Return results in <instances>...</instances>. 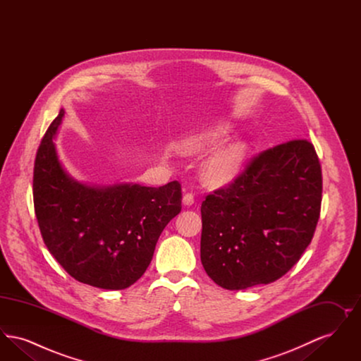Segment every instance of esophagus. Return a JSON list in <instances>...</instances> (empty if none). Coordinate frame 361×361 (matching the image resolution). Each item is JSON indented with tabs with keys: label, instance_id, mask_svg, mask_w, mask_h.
I'll use <instances>...</instances> for the list:
<instances>
[{
	"label": "esophagus",
	"instance_id": "obj_1",
	"mask_svg": "<svg viewBox=\"0 0 361 361\" xmlns=\"http://www.w3.org/2000/svg\"><path fill=\"white\" fill-rule=\"evenodd\" d=\"M183 203H184V206H192L195 203V195L190 193V192L185 193L183 196Z\"/></svg>",
	"mask_w": 361,
	"mask_h": 361
}]
</instances>
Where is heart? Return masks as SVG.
I'll return each mask as SVG.
<instances>
[{"mask_svg": "<svg viewBox=\"0 0 361 361\" xmlns=\"http://www.w3.org/2000/svg\"><path fill=\"white\" fill-rule=\"evenodd\" d=\"M228 123L221 121L192 133L178 142V150L184 154H200L218 146L230 134ZM247 153V145L235 139L214 150L203 162V180L209 187H224L237 178Z\"/></svg>", "mask_w": 361, "mask_h": 361, "instance_id": "1", "label": "heart"}]
</instances>
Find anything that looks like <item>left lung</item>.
<instances>
[{"label": "left lung", "mask_w": 361, "mask_h": 361, "mask_svg": "<svg viewBox=\"0 0 361 361\" xmlns=\"http://www.w3.org/2000/svg\"><path fill=\"white\" fill-rule=\"evenodd\" d=\"M321 200V165L309 140L293 139L256 155L202 203L207 275L231 291L286 275L312 240Z\"/></svg>", "instance_id": "8db88e82"}]
</instances>
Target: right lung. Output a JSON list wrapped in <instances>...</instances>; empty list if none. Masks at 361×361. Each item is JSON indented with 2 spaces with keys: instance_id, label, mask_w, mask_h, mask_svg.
Returning a JSON list of instances; mask_svg holds the SVG:
<instances>
[{
  "instance_id": "add662e5",
  "label": "right lung",
  "mask_w": 361,
  "mask_h": 361,
  "mask_svg": "<svg viewBox=\"0 0 361 361\" xmlns=\"http://www.w3.org/2000/svg\"><path fill=\"white\" fill-rule=\"evenodd\" d=\"M61 109L37 149L34 204L43 240L71 277L103 290H124L143 275L165 226L181 211V185H89L58 158Z\"/></svg>"
}]
</instances>
